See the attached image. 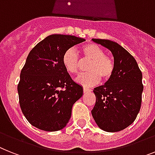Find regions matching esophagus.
Here are the masks:
<instances>
[{
    "mask_svg": "<svg viewBox=\"0 0 155 155\" xmlns=\"http://www.w3.org/2000/svg\"><path fill=\"white\" fill-rule=\"evenodd\" d=\"M92 90L90 89H88V88H83V92H84V93H89V92H91Z\"/></svg>",
    "mask_w": 155,
    "mask_h": 155,
    "instance_id": "obj_1",
    "label": "esophagus"
}]
</instances>
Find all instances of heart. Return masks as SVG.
<instances>
[{"mask_svg":"<svg viewBox=\"0 0 155 155\" xmlns=\"http://www.w3.org/2000/svg\"><path fill=\"white\" fill-rule=\"evenodd\" d=\"M81 58L74 48H70L62 56L64 67L70 74H77L81 69L82 62L89 64L87 66L88 73L79 75L77 82L84 86L97 85L101 78L106 81L112 78L115 70L114 61L105 54L102 47L95 43H87L81 47Z\"/></svg>","mask_w":155,"mask_h":155,"instance_id":"obj_1","label":"heart"}]
</instances>
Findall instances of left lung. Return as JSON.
<instances>
[{"instance_id": "8db88e82", "label": "left lung", "mask_w": 155, "mask_h": 155, "mask_svg": "<svg viewBox=\"0 0 155 155\" xmlns=\"http://www.w3.org/2000/svg\"><path fill=\"white\" fill-rule=\"evenodd\" d=\"M113 54L115 70L104 85L96 87V104L92 116L100 128L108 132L122 131L137 117L142 104V72L135 58L118 43L93 39Z\"/></svg>"}]
</instances>
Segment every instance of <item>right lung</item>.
I'll use <instances>...</instances> for the list:
<instances>
[{"label":"right lung","instance_id":"add662e5","mask_svg":"<svg viewBox=\"0 0 155 155\" xmlns=\"http://www.w3.org/2000/svg\"><path fill=\"white\" fill-rule=\"evenodd\" d=\"M85 39L54 34L37 43L20 72L17 90L23 114L31 124L46 131H59L71 116L83 89L64 67L62 56Z\"/></svg>","mask_w":155,"mask_h":155}]
</instances>
